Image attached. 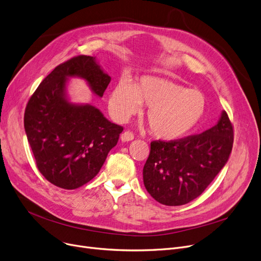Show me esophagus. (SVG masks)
Here are the masks:
<instances>
[{"label": "esophagus", "instance_id": "34e87169", "mask_svg": "<svg viewBox=\"0 0 261 261\" xmlns=\"http://www.w3.org/2000/svg\"><path fill=\"white\" fill-rule=\"evenodd\" d=\"M133 139H134V135H133V133L130 132V131H125L123 133H121V135H120V141H121L122 143L130 142V141H132Z\"/></svg>", "mask_w": 261, "mask_h": 261}]
</instances>
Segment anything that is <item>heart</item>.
Segmentation results:
<instances>
[{
	"label": "heart",
	"instance_id": "1",
	"mask_svg": "<svg viewBox=\"0 0 261 261\" xmlns=\"http://www.w3.org/2000/svg\"><path fill=\"white\" fill-rule=\"evenodd\" d=\"M147 107L151 133L163 141H175L193 132L206 113L205 96L166 78L143 76L133 85L120 80L109 95V111L118 122L127 121Z\"/></svg>",
	"mask_w": 261,
	"mask_h": 261
}]
</instances>
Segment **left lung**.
<instances>
[{
	"label": "left lung",
	"instance_id": "obj_1",
	"mask_svg": "<svg viewBox=\"0 0 261 261\" xmlns=\"http://www.w3.org/2000/svg\"><path fill=\"white\" fill-rule=\"evenodd\" d=\"M234 131L225 111L199 135L152 142L143 169L144 185L154 200L179 206L198 198L227 163Z\"/></svg>",
	"mask_w": 261,
	"mask_h": 261
}]
</instances>
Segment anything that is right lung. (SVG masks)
Wrapping results in <instances>:
<instances>
[{"mask_svg":"<svg viewBox=\"0 0 261 261\" xmlns=\"http://www.w3.org/2000/svg\"><path fill=\"white\" fill-rule=\"evenodd\" d=\"M71 78L84 79L98 97L111 81L96 57H74L44 78L24 114L25 133L39 171L63 189L90 182L123 130L95 106L71 101L67 92Z\"/></svg>","mask_w":261,"mask_h":261,"instance_id":"1","label":"right lung"}]
</instances>
